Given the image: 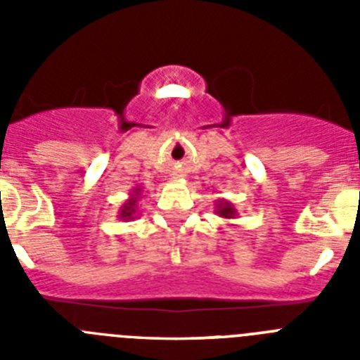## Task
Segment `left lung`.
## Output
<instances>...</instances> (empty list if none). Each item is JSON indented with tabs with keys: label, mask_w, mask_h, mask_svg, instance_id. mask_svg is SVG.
I'll use <instances>...</instances> for the list:
<instances>
[{
	"label": "left lung",
	"mask_w": 360,
	"mask_h": 360,
	"mask_svg": "<svg viewBox=\"0 0 360 360\" xmlns=\"http://www.w3.org/2000/svg\"><path fill=\"white\" fill-rule=\"evenodd\" d=\"M214 214H218L219 218L234 219L238 216V209L234 207V203L229 202V200L219 198V200H216V211H214Z\"/></svg>",
	"instance_id": "8db88e82"
}]
</instances>
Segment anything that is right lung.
Masks as SVG:
<instances>
[{
    "label": "right lung",
    "instance_id": "add662e5",
    "mask_svg": "<svg viewBox=\"0 0 360 360\" xmlns=\"http://www.w3.org/2000/svg\"><path fill=\"white\" fill-rule=\"evenodd\" d=\"M141 198H142V187H133L128 200H126V202L119 207V214H117V218L124 219V221H129V219L135 218Z\"/></svg>",
    "mask_w": 360,
    "mask_h": 360
}]
</instances>
